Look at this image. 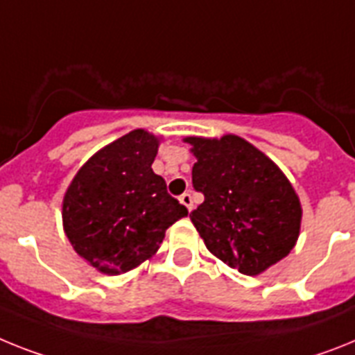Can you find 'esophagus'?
Instances as JSON below:
<instances>
[{
	"label": "esophagus",
	"mask_w": 355,
	"mask_h": 355,
	"mask_svg": "<svg viewBox=\"0 0 355 355\" xmlns=\"http://www.w3.org/2000/svg\"><path fill=\"white\" fill-rule=\"evenodd\" d=\"M178 200H180V204L186 205L187 211L193 209V198H191V195H189V193H184V195H180V198H178Z\"/></svg>",
	"instance_id": "obj_1"
}]
</instances>
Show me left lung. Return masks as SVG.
I'll return each mask as SVG.
<instances>
[{"label": "left lung", "mask_w": 355, "mask_h": 355, "mask_svg": "<svg viewBox=\"0 0 355 355\" xmlns=\"http://www.w3.org/2000/svg\"><path fill=\"white\" fill-rule=\"evenodd\" d=\"M184 141L196 157L193 187L204 195L189 218L209 252L256 276L293 251L302 204L284 171L238 135Z\"/></svg>", "instance_id": "left-lung-1"}]
</instances>
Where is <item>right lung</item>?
<instances>
[{"label":"right lung","instance_id":"add662e5","mask_svg":"<svg viewBox=\"0 0 355 355\" xmlns=\"http://www.w3.org/2000/svg\"><path fill=\"white\" fill-rule=\"evenodd\" d=\"M157 151L153 133L133 130L88 159L64 193V233L99 272L135 269L159 251L166 229L187 216L151 169Z\"/></svg>","mask_w":355,"mask_h":355}]
</instances>
